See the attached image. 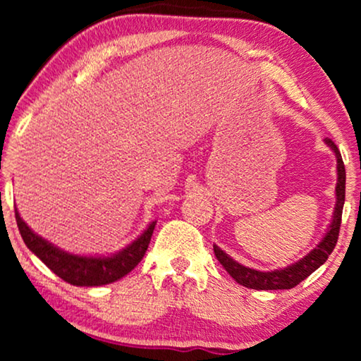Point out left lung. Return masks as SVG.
Returning a JSON list of instances; mask_svg holds the SVG:
<instances>
[{
    "label": "left lung",
    "mask_w": 361,
    "mask_h": 361,
    "mask_svg": "<svg viewBox=\"0 0 361 361\" xmlns=\"http://www.w3.org/2000/svg\"><path fill=\"white\" fill-rule=\"evenodd\" d=\"M325 145L334 151L335 157H337V185H335V197H337V200H335L332 221H330L324 238L320 240L319 245L315 246L312 251H309L304 258H300L293 264L286 266V268L274 271H258L248 268V266L240 264L238 261H235L231 256L226 255L224 250H220L219 246L214 245L216 259L220 261V264L226 269V273H228L238 284L245 286V288L258 290L290 289L294 288V286H298L299 283H302L307 276H310L315 269L320 268V266L327 261L329 255L334 251L338 240L340 224H342V210L345 204V166L335 142L332 140H325Z\"/></svg>",
    "instance_id": "1"
}]
</instances>
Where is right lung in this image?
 <instances>
[{
	"label": "right lung",
	"mask_w": 361,
	"mask_h": 361,
	"mask_svg": "<svg viewBox=\"0 0 361 361\" xmlns=\"http://www.w3.org/2000/svg\"><path fill=\"white\" fill-rule=\"evenodd\" d=\"M18 228L21 233L24 243L54 274L73 286H103L115 283L121 279L130 271L137 266V263L146 255L149 246L152 231H154L156 221H151L147 228L133 240L130 245L118 251V253L108 256H80L63 251L59 246L52 245L51 241L42 238L41 235L34 233L29 228L26 221L21 219L16 207H14Z\"/></svg>",
	"instance_id": "add662e5"
}]
</instances>
